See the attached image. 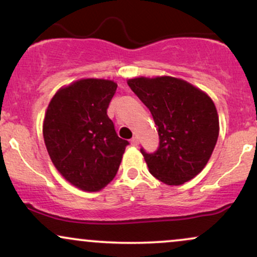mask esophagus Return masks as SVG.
Masks as SVG:
<instances>
[{"label": "esophagus", "mask_w": 257, "mask_h": 257, "mask_svg": "<svg viewBox=\"0 0 257 257\" xmlns=\"http://www.w3.org/2000/svg\"><path fill=\"white\" fill-rule=\"evenodd\" d=\"M131 144L133 146H138L139 145V138L138 137H134V138H132V140H131Z\"/></svg>", "instance_id": "34e87169"}]
</instances>
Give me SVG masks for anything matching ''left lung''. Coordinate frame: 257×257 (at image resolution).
Instances as JSON below:
<instances>
[{
  "mask_svg": "<svg viewBox=\"0 0 257 257\" xmlns=\"http://www.w3.org/2000/svg\"><path fill=\"white\" fill-rule=\"evenodd\" d=\"M157 125V151H140L150 173L167 185H182L202 172L219 137L213 100L184 79L162 76L128 79Z\"/></svg>",
  "mask_w": 257,
  "mask_h": 257,
  "instance_id": "8db88e82",
  "label": "left lung"
}]
</instances>
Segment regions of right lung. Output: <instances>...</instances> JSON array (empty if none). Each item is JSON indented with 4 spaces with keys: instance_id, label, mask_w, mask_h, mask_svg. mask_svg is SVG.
Wrapping results in <instances>:
<instances>
[{
    "instance_id": "add662e5",
    "label": "right lung",
    "mask_w": 257,
    "mask_h": 257,
    "mask_svg": "<svg viewBox=\"0 0 257 257\" xmlns=\"http://www.w3.org/2000/svg\"><path fill=\"white\" fill-rule=\"evenodd\" d=\"M116 89L108 79H79L57 91L44 116V144L53 164L70 184L88 192L113 180L129 145L107 116Z\"/></svg>"
}]
</instances>
